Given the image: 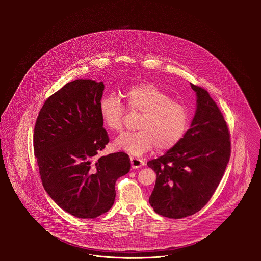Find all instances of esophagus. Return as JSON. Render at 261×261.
<instances>
[{"label": "esophagus", "mask_w": 261, "mask_h": 261, "mask_svg": "<svg viewBox=\"0 0 261 261\" xmlns=\"http://www.w3.org/2000/svg\"><path fill=\"white\" fill-rule=\"evenodd\" d=\"M130 164H132L133 169L142 168L144 166V162L141 159H138V158H135V156H130Z\"/></svg>", "instance_id": "1"}]
</instances>
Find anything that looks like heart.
Wrapping results in <instances>:
<instances>
[{
  "instance_id": "heart-1",
  "label": "heart",
  "mask_w": 261,
  "mask_h": 261,
  "mask_svg": "<svg viewBox=\"0 0 261 261\" xmlns=\"http://www.w3.org/2000/svg\"><path fill=\"white\" fill-rule=\"evenodd\" d=\"M123 96L132 111L142 113L136 133H125L113 142V148L133 155H142L154 146L160 150L174 148L186 134L190 114L186 107L161 88L141 83L127 88ZM103 124L111 130L122 128L124 108L113 95L103 96L98 105Z\"/></svg>"
}]
</instances>
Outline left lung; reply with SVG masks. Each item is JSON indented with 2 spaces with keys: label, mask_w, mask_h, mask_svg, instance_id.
<instances>
[{
  "label": "left lung",
  "mask_w": 261,
  "mask_h": 261,
  "mask_svg": "<svg viewBox=\"0 0 261 261\" xmlns=\"http://www.w3.org/2000/svg\"><path fill=\"white\" fill-rule=\"evenodd\" d=\"M196 112L182 140L148 162L156 174L149 204L158 214L180 219L200 211L211 199L230 159V134L208 91L191 83Z\"/></svg>",
  "instance_id": "1"
}]
</instances>
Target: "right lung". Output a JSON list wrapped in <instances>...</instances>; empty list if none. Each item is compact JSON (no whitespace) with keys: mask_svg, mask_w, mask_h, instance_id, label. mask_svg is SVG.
I'll return each mask as SVG.
<instances>
[{"mask_svg":"<svg viewBox=\"0 0 261 261\" xmlns=\"http://www.w3.org/2000/svg\"><path fill=\"white\" fill-rule=\"evenodd\" d=\"M103 82L76 79L52 94L39 112L34 153L45 191L77 218H96L114 203L115 182L129 172L119 151L99 156L110 139L98 105Z\"/></svg>","mask_w":261,"mask_h":261,"instance_id":"obj_1","label":"right lung"}]
</instances>
